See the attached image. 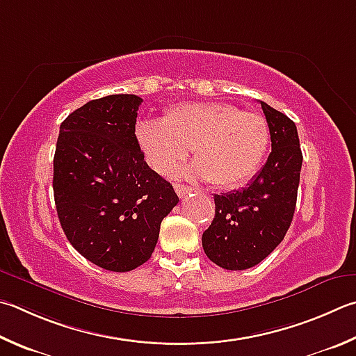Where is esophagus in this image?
Instances as JSON below:
<instances>
[{
	"label": "esophagus",
	"instance_id": "1",
	"mask_svg": "<svg viewBox=\"0 0 356 356\" xmlns=\"http://www.w3.org/2000/svg\"><path fill=\"white\" fill-rule=\"evenodd\" d=\"M174 190H176L179 197H184V196H186V195H190V193L193 191V190L190 188V186L182 185V184H174Z\"/></svg>",
	"mask_w": 356,
	"mask_h": 356
}]
</instances>
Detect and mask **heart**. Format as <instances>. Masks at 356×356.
Listing matches in <instances>:
<instances>
[{
    "label": "heart",
    "instance_id": "1",
    "mask_svg": "<svg viewBox=\"0 0 356 356\" xmlns=\"http://www.w3.org/2000/svg\"><path fill=\"white\" fill-rule=\"evenodd\" d=\"M269 126L258 112L224 102H180L165 120H143L137 140L154 171L168 174L193 147V172L229 188L254 176L266 156Z\"/></svg>",
    "mask_w": 356,
    "mask_h": 356
}]
</instances>
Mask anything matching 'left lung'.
Masks as SVG:
<instances>
[{
	"instance_id": "8db88e82",
	"label": "left lung",
	"mask_w": 356,
	"mask_h": 356,
	"mask_svg": "<svg viewBox=\"0 0 356 356\" xmlns=\"http://www.w3.org/2000/svg\"><path fill=\"white\" fill-rule=\"evenodd\" d=\"M270 134V151L248 186L215 195V218L202 235L207 257L229 270L249 269L285 238L293 221L302 151L294 121L260 101Z\"/></svg>"
}]
</instances>
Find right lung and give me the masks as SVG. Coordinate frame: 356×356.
I'll use <instances>...</instances> for the list:
<instances>
[{"label":"right lung","mask_w":356,"mask_h":356,"mask_svg":"<svg viewBox=\"0 0 356 356\" xmlns=\"http://www.w3.org/2000/svg\"><path fill=\"white\" fill-rule=\"evenodd\" d=\"M141 102L137 95L87 102L60 124L54 154L62 229L82 257L113 273L149 260L161 221L179 202L140 149L135 122Z\"/></svg>","instance_id":"right-lung-1"}]
</instances>
